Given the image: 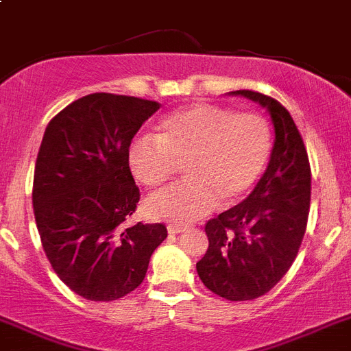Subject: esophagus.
I'll list each match as a JSON object with an SVG mask.
<instances>
[{
  "mask_svg": "<svg viewBox=\"0 0 351 351\" xmlns=\"http://www.w3.org/2000/svg\"><path fill=\"white\" fill-rule=\"evenodd\" d=\"M187 229L185 226H178V223H169L168 226V232L169 234H180V232H183V230Z\"/></svg>",
  "mask_w": 351,
  "mask_h": 351,
  "instance_id": "1",
  "label": "esophagus"
}]
</instances>
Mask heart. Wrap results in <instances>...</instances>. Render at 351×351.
<instances>
[{
	"mask_svg": "<svg viewBox=\"0 0 351 351\" xmlns=\"http://www.w3.org/2000/svg\"><path fill=\"white\" fill-rule=\"evenodd\" d=\"M266 117L211 103H195L169 113L157 136H138L128 150V166L147 189L162 187L185 164L187 182L148 199V217L187 223L217 204L230 208L257 185L271 156Z\"/></svg>",
	"mask_w": 351,
	"mask_h": 351,
	"instance_id": "heart-1",
	"label": "heart"
}]
</instances>
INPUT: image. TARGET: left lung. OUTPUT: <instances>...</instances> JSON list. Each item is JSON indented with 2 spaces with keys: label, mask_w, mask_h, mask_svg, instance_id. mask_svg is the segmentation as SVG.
Segmentation results:
<instances>
[{
  "label": "left lung",
  "mask_w": 351,
  "mask_h": 351,
  "mask_svg": "<svg viewBox=\"0 0 351 351\" xmlns=\"http://www.w3.org/2000/svg\"><path fill=\"white\" fill-rule=\"evenodd\" d=\"M269 110L274 147L266 173L243 203L208 220V250L195 264L206 289L227 301L269 292L298 257L308 226L311 168L289 110L266 94L234 90Z\"/></svg>",
  "instance_id": "1"
}]
</instances>
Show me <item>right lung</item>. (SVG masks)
Wrapping results in <instances>:
<instances>
[{
    "label": "right lung",
    "instance_id": "add662e5",
    "mask_svg": "<svg viewBox=\"0 0 351 351\" xmlns=\"http://www.w3.org/2000/svg\"><path fill=\"white\" fill-rule=\"evenodd\" d=\"M159 106L94 93L45 129L34 166V219L52 269L84 299L117 301L138 289L150 255L168 238L164 223L124 226L140 201L128 150Z\"/></svg>",
    "mask_w": 351,
    "mask_h": 351
}]
</instances>
